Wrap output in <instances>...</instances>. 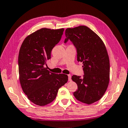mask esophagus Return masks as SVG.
I'll list each match as a JSON object with an SVG mask.
<instances>
[{"label":"esophagus","mask_w":128,"mask_h":128,"mask_svg":"<svg viewBox=\"0 0 128 128\" xmlns=\"http://www.w3.org/2000/svg\"><path fill=\"white\" fill-rule=\"evenodd\" d=\"M68 81H70L71 80V75L70 74L68 75Z\"/></svg>","instance_id":"obj_1"}]
</instances>
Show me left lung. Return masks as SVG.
I'll use <instances>...</instances> for the list:
<instances>
[{"mask_svg":"<svg viewBox=\"0 0 128 128\" xmlns=\"http://www.w3.org/2000/svg\"><path fill=\"white\" fill-rule=\"evenodd\" d=\"M64 43L69 40L77 52V61L82 62L84 75H76L72 80L77 84L76 100L86 104L98 101L103 96L110 81V60L101 38L86 26L66 30Z\"/></svg>","mask_w":128,"mask_h":128,"instance_id":"8db88e82","label":"left lung"}]
</instances>
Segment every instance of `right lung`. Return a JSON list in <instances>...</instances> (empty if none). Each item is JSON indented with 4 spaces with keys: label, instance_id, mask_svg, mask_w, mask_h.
Listing matches in <instances>:
<instances>
[{
    "label": "right lung",
    "instance_id": "1",
    "mask_svg": "<svg viewBox=\"0 0 128 128\" xmlns=\"http://www.w3.org/2000/svg\"><path fill=\"white\" fill-rule=\"evenodd\" d=\"M64 30L41 28L28 36L20 48L18 73L22 90L30 101L39 106L53 101L59 88L68 81L67 75L51 72L44 67Z\"/></svg>",
    "mask_w": 128,
    "mask_h": 128
}]
</instances>
